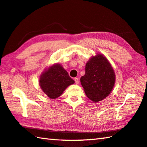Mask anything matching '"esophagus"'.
I'll list each match as a JSON object with an SVG mask.
<instances>
[{
    "label": "esophagus",
    "mask_w": 147,
    "mask_h": 147,
    "mask_svg": "<svg viewBox=\"0 0 147 147\" xmlns=\"http://www.w3.org/2000/svg\"><path fill=\"white\" fill-rule=\"evenodd\" d=\"M74 82L76 84H78L79 83V78H74Z\"/></svg>",
    "instance_id": "1"
}]
</instances>
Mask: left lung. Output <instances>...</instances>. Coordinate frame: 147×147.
I'll return each mask as SVG.
<instances>
[{"instance_id": "left-lung-1", "label": "left lung", "mask_w": 147, "mask_h": 147, "mask_svg": "<svg viewBox=\"0 0 147 147\" xmlns=\"http://www.w3.org/2000/svg\"><path fill=\"white\" fill-rule=\"evenodd\" d=\"M114 69L105 56L92 57L85 65V73L80 82L85 94L90 100L98 102L108 96L115 84Z\"/></svg>"}]
</instances>
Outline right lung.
Here are the masks:
<instances>
[{
    "label": "right lung",
    "mask_w": 147,
    "mask_h": 147,
    "mask_svg": "<svg viewBox=\"0 0 147 147\" xmlns=\"http://www.w3.org/2000/svg\"><path fill=\"white\" fill-rule=\"evenodd\" d=\"M74 81L63 67L55 63L46 69L40 77L39 84L42 90L51 99L60 96L65 89Z\"/></svg>",
    "instance_id": "1"
}]
</instances>
